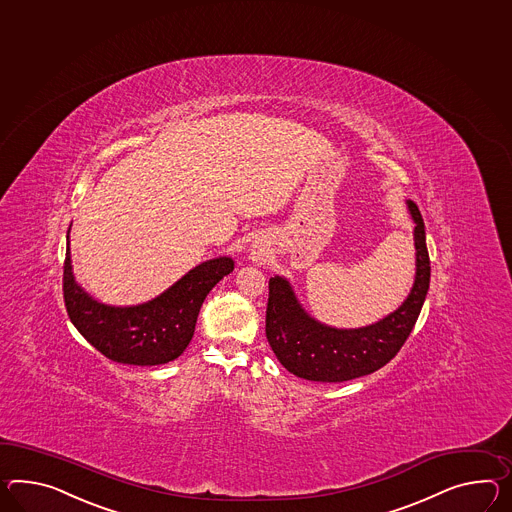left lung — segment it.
<instances>
[{"mask_svg": "<svg viewBox=\"0 0 512 512\" xmlns=\"http://www.w3.org/2000/svg\"><path fill=\"white\" fill-rule=\"evenodd\" d=\"M407 211L414 222V283L398 309L375 324L355 329L324 324L305 311L287 277H270L266 338L290 374L309 381L342 383L374 374L396 357L420 316L431 277L422 214L411 200H407Z\"/></svg>", "mask_w": 512, "mask_h": 512, "instance_id": "1", "label": "left lung"}]
</instances>
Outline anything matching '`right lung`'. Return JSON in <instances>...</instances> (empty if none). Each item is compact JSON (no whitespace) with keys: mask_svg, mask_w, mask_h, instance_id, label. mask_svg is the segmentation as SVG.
I'll list each match as a JSON object with an SVG mask.
<instances>
[{"mask_svg":"<svg viewBox=\"0 0 512 512\" xmlns=\"http://www.w3.org/2000/svg\"><path fill=\"white\" fill-rule=\"evenodd\" d=\"M72 227V225H70ZM235 261L216 257L194 266L157 298L138 305H107L75 281L66 235L64 303L75 329L107 359L135 366L174 361L194 337L201 303L212 287L231 274Z\"/></svg>","mask_w":512,"mask_h":512,"instance_id":"obj_1","label":"right lung"}]
</instances>
